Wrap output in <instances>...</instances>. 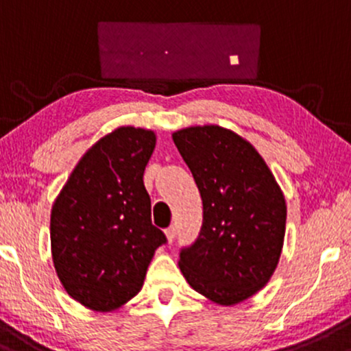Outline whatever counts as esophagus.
Segmentation results:
<instances>
[{"mask_svg":"<svg viewBox=\"0 0 351 351\" xmlns=\"http://www.w3.org/2000/svg\"><path fill=\"white\" fill-rule=\"evenodd\" d=\"M165 237H167L169 242H172V240L176 239V227L174 226L165 228Z\"/></svg>","mask_w":351,"mask_h":351,"instance_id":"34e87169","label":"esophagus"}]
</instances>
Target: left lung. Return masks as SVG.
<instances>
[{"label": "left lung", "instance_id": "8db88e82", "mask_svg": "<svg viewBox=\"0 0 351 351\" xmlns=\"http://www.w3.org/2000/svg\"><path fill=\"white\" fill-rule=\"evenodd\" d=\"M202 197L199 237L180 250L189 285L219 305L262 290L277 269L287 206L269 165L249 141L220 125L172 134Z\"/></svg>", "mask_w": 351, "mask_h": 351}]
</instances>
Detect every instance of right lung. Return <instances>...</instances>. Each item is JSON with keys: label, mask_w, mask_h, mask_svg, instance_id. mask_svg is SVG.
Instances as JSON below:
<instances>
[{"label": "right lung", "mask_w": 351, "mask_h": 351, "mask_svg": "<svg viewBox=\"0 0 351 351\" xmlns=\"http://www.w3.org/2000/svg\"><path fill=\"white\" fill-rule=\"evenodd\" d=\"M156 147L149 129L123 125L81 157L51 210V254L69 297L111 312L143 289L157 247L144 169Z\"/></svg>", "instance_id": "1"}]
</instances>
